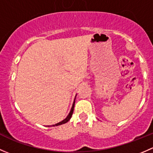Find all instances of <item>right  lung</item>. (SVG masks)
<instances>
[{
    "mask_svg": "<svg viewBox=\"0 0 153 153\" xmlns=\"http://www.w3.org/2000/svg\"><path fill=\"white\" fill-rule=\"evenodd\" d=\"M74 106H75V100H74L73 104H72V108H71V110H70V113H69L68 116H67V117H66V118L64 119V120H62V122H60V123H59L56 124V125H52V126H58V125H62V124L67 123V122H68L69 120H70V118H71V117H72V113H73V110H74Z\"/></svg>",
    "mask_w": 153,
    "mask_h": 153,
    "instance_id": "1",
    "label": "right lung"
}]
</instances>
